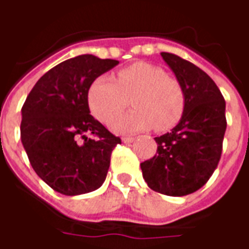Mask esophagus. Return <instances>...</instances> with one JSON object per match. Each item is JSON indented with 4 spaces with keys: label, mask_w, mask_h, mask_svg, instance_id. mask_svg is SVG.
<instances>
[{
    "label": "esophagus",
    "mask_w": 249,
    "mask_h": 249,
    "mask_svg": "<svg viewBox=\"0 0 249 249\" xmlns=\"http://www.w3.org/2000/svg\"><path fill=\"white\" fill-rule=\"evenodd\" d=\"M122 142H126V144H130V142H135V138H132V136H124V138H122Z\"/></svg>",
    "instance_id": "1"
}]
</instances>
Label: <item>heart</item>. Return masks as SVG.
Masks as SVG:
<instances>
[{
  "label": "heart",
  "instance_id": "obj_1",
  "mask_svg": "<svg viewBox=\"0 0 249 249\" xmlns=\"http://www.w3.org/2000/svg\"><path fill=\"white\" fill-rule=\"evenodd\" d=\"M133 96L135 107L128 113L118 114ZM88 105L92 114L103 123H110L115 132L171 130L182 119L186 109V93L177 79L167 76L162 67L139 61L123 67L117 82L110 76H98L88 89Z\"/></svg>",
  "mask_w": 249,
  "mask_h": 249
}]
</instances>
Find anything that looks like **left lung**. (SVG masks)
Wrapping results in <instances>:
<instances>
[{"label":"left lung","instance_id":"left-lung-1","mask_svg":"<svg viewBox=\"0 0 249 249\" xmlns=\"http://www.w3.org/2000/svg\"><path fill=\"white\" fill-rule=\"evenodd\" d=\"M186 93V109L171 132L155 138L157 153L140 163L142 178L156 192L186 196L209 180L222 155L226 103L212 78L173 53H161Z\"/></svg>","mask_w":249,"mask_h":249}]
</instances>
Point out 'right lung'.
<instances>
[{"mask_svg":"<svg viewBox=\"0 0 249 249\" xmlns=\"http://www.w3.org/2000/svg\"><path fill=\"white\" fill-rule=\"evenodd\" d=\"M118 63L92 54L66 59L38 79L23 104L20 139L31 166L59 194H88L105 182L122 142L89 114L88 89Z\"/></svg>","mask_w":249,"mask_h":249,"instance_id":"add662e5","label":"right lung"}]
</instances>
